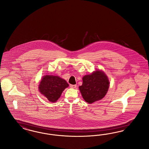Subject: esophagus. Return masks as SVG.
<instances>
[{"instance_id":"obj_1","label":"esophagus","mask_w":149,"mask_h":149,"mask_svg":"<svg viewBox=\"0 0 149 149\" xmlns=\"http://www.w3.org/2000/svg\"><path fill=\"white\" fill-rule=\"evenodd\" d=\"M76 87H77V86H76V85H75V84H74V85H73V84H71V85H70V87H71V88H76Z\"/></svg>"}]
</instances>
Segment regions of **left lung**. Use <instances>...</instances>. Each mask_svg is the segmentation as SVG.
<instances>
[{"label": "left lung", "mask_w": 149, "mask_h": 149, "mask_svg": "<svg viewBox=\"0 0 149 149\" xmlns=\"http://www.w3.org/2000/svg\"><path fill=\"white\" fill-rule=\"evenodd\" d=\"M82 85L79 87L83 98L92 104L104 97L109 87L108 78L102 71H96L82 78Z\"/></svg>", "instance_id": "obj_1"}]
</instances>
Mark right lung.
I'll use <instances>...</instances> for the list:
<instances>
[{
	"label": "right lung",
	"instance_id": "add662e5",
	"mask_svg": "<svg viewBox=\"0 0 149 149\" xmlns=\"http://www.w3.org/2000/svg\"><path fill=\"white\" fill-rule=\"evenodd\" d=\"M69 86L66 81L57 76L46 75L39 84V91L51 102H55L65 88Z\"/></svg>",
	"mask_w": 149,
	"mask_h": 149
}]
</instances>
